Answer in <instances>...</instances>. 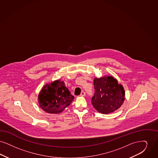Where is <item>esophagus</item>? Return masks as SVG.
Listing matches in <instances>:
<instances>
[{
	"label": "esophagus",
	"mask_w": 158,
	"mask_h": 158,
	"mask_svg": "<svg viewBox=\"0 0 158 158\" xmlns=\"http://www.w3.org/2000/svg\"><path fill=\"white\" fill-rule=\"evenodd\" d=\"M85 96V93L84 91H82L81 93V94H80V96L84 97Z\"/></svg>",
	"instance_id": "34e87169"
}]
</instances>
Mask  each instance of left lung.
<instances>
[{
  "label": "left lung",
  "mask_w": 158,
  "mask_h": 158,
  "mask_svg": "<svg viewBox=\"0 0 158 158\" xmlns=\"http://www.w3.org/2000/svg\"><path fill=\"white\" fill-rule=\"evenodd\" d=\"M94 85L95 93L91 98V104L98 112L111 113L123 104L125 98L123 87L112 76L95 78Z\"/></svg>",
  "instance_id": "1"
}]
</instances>
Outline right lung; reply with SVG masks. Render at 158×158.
Wrapping results in <instances>:
<instances>
[{
  "label": "right lung",
  "instance_id": "add662e5",
  "mask_svg": "<svg viewBox=\"0 0 158 158\" xmlns=\"http://www.w3.org/2000/svg\"><path fill=\"white\" fill-rule=\"evenodd\" d=\"M74 98L64 82L58 80L44 85L39 94L38 102L40 107L47 113L58 114L67 107Z\"/></svg>",
  "mask_w": 158,
  "mask_h": 158
}]
</instances>
